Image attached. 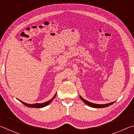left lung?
<instances>
[{
	"label": "left lung",
	"mask_w": 134,
	"mask_h": 134,
	"mask_svg": "<svg viewBox=\"0 0 134 134\" xmlns=\"http://www.w3.org/2000/svg\"><path fill=\"white\" fill-rule=\"evenodd\" d=\"M80 98L81 99V100H82L84 103L86 105L90 106V107H92V108H106V107H108L109 105H112L113 103H115V102H110L109 103H106V104H96V103H92V102H90L86 100L84 98H83L81 96H80Z\"/></svg>",
	"instance_id": "left-lung-1"
}]
</instances>
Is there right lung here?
<instances>
[{
  "label": "right lung",
  "instance_id": "obj_1",
  "mask_svg": "<svg viewBox=\"0 0 134 134\" xmlns=\"http://www.w3.org/2000/svg\"><path fill=\"white\" fill-rule=\"evenodd\" d=\"M56 94H54V96H53V98H52L51 100H49L47 101V102H45L44 103H35V104H28V103H25L24 102H22L21 100H19L22 103H23L24 105H25L26 106H28L29 108H44L45 106H47L48 105H49V103H50L55 98V96H56Z\"/></svg>",
  "mask_w": 134,
  "mask_h": 134
}]
</instances>
